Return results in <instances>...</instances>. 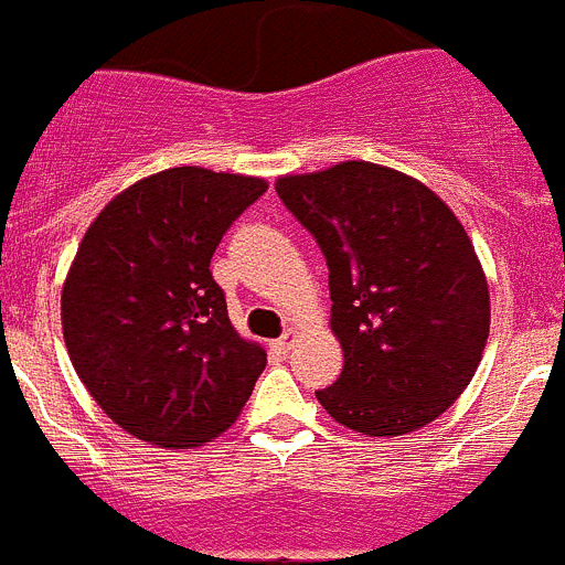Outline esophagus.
Segmentation results:
<instances>
[{"label": "esophagus", "mask_w": 565, "mask_h": 565, "mask_svg": "<svg viewBox=\"0 0 565 565\" xmlns=\"http://www.w3.org/2000/svg\"><path fill=\"white\" fill-rule=\"evenodd\" d=\"M295 340H298V332H295V329H287V332L276 340V345L281 349V352H287V349H292Z\"/></svg>", "instance_id": "34e87169"}]
</instances>
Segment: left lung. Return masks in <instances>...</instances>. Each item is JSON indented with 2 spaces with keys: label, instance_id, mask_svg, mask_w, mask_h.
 Instances as JSON below:
<instances>
[{
  "label": "left lung",
  "instance_id": "8db88e82",
  "mask_svg": "<svg viewBox=\"0 0 565 565\" xmlns=\"http://www.w3.org/2000/svg\"><path fill=\"white\" fill-rule=\"evenodd\" d=\"M276 191L329 267L343 371L318 403L365 436L445 414L490 334V289L456 213L414 177L363 160L281 177Z\"/></svg>",
  "mask_w": 565,
  "mask_h": 565
}]
</instances>
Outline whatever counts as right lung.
Segmentation results:
<instances>
[{
	"label": "right lung",
	"mask_w": 565,
	"mask_h": 565,
	"mask_svg": "<svg viewBox=\"0 0 565 565\" xmlns=\"http://www.w3.org/2000/svg\"><path fill=\"white\" fill-rule=\"evenodd\" d=\"M264 191L262 177L166 169L84 233L61 289L64 343L95 403L135 439L200 447L253 394L267 354L233 329L211 258Z\"/></svg>",
	"instance_id": "obj_1"
}]
</instances>
